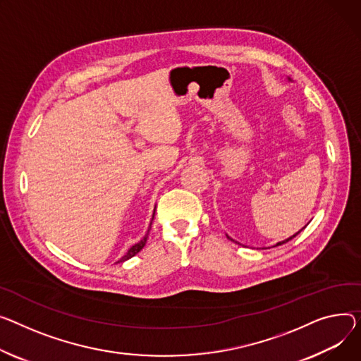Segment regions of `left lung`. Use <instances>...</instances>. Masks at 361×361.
<instances>
[{
    "instance_id": "left-lung-1",
    "label": "left lung",
    "mask_w": 361,
    "mask_h": 361,
    "mask_svg": "<svg viewBox=\"0 0 361 361\" xmlns=\"http://www.w3.org/2000/svg\"><path fill=\"white\" fill-rule=\"evenodd\" d=\"M298 233H299V232H298ZM298 233H296V235H298ZM296 235H293V236H290V238H287V239H286V241H283V243H279V244H277V245H281V244H286V243H287V241H290V239H293V238H295V236H296Z\"/></svg>"
}]
</instances>
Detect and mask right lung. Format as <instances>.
I'll list each match as a JSON object with an SVG mask.
<instances>
[{
    "mask_svg": "<svg viewBox=\"0 0 361 361\" xmlns=\"http://www.w3.org/2000/svg\"><path fill=\"white\" fill-rule=\"evenodd\" d=\"M154 214H155V212H154ZM152 221H154V216H152ZM151 225H152V222H151ZM149 229H151V226H149ZM148 233H149V231H148ZM148 233L143 236V239H140V241L137 243V244H135L122 258H120L117 262H123V261H126V259H129V258H132L133 255H136L143 247H145V244H147V239H148Z\"/></svg>",
    "mask_w": 361,
    "mask_h": 361,
    "instance_id": "right-lung-1",
    "label": "right lung"
}]
</instances>
